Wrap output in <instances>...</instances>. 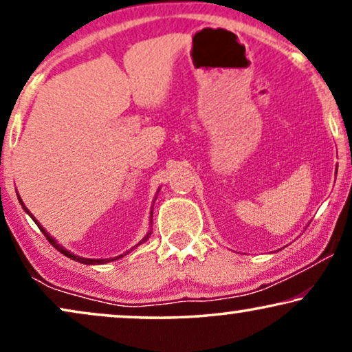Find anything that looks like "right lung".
Returning <instances> with one entry per match:
<instances>
[{"instance_id":"add662e5","label":"right lung","mask_w":352,"mask_h":352,"mask_svg":"<svg viewBox=\"0 0 352 352\" xmlns=\"http://www.w3.org/2000/svg\"><path fill=\"white\" fill-rule=\"evenodd\" d=\"M17 197H19V195H17ZM19 201H21L22 208L27 211V214H30V218H32L33 221H35V223H36V226H38V228H40V230H41V232L46 235L47 242H50V243L52 245V247H54V248L57 250V252H60L62 254H65V256H67V258L74 259V261H78V263H81V264H105V263L115 261V259H120V258H123V256H124V254H128L129 252H133V248H136V247H139V245H141V243H144V242H147V239H148V237H151V234H152V232H151V230H148V232H147V235H146V237H144V239L141 240V242H139V243L136 245V247H133V248H131V250H129V252H126V253L120 254V256H115V258H107V259H93V258H81V256H76V254H74V253H72V252H69V250H65L64 247H62V245H59V243H57V242H56V240H54V239H52V237H51V235H50V234H47L45 229H43V226H40V223H38V221L35 219V216H33V214L30 213V211H28V210L25 208V205H23V201L21 200V197H19ZM152 213H153V210L151 211V223H152Z\"/></svg>"}]
</instances>
